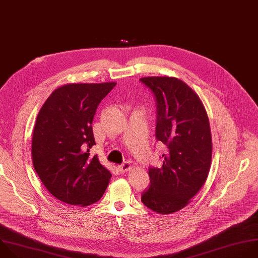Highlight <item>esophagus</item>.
Returning <instances> with one entry per match:
<instances>
[{
    "label": "esophagus",
    "instance_id": "obj_1",
    "mask_svg": "<svg viewBox=\"0 0 258 258\" xmlns=\"http://www.w3.org/2000/svg\"><path fill=\"white\" fill-rule=\"evenodd\" d=\"M118 169L121 173H124V172H126V171H130L132 169V164L130 162H125V163L119 165Z\"/></svg>",
    "mask_w": 258,
    "mask_h": 258
}]
</instances>
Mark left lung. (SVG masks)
<instances>
[{
  "label": "left lung",
  "instance_id": "obj_1",
  "mask_svg": "<svg viewBox=\"0 0 258 258\" xmlns=\"http://www.w3.org/2000/svg\"><path fill=\"white\" fill-rule=\"evenodd\" d=\"M157 101V140L167 153L150 168L151 185L142 196L150 210L169 215L185 208L204 186L212 163V134L206 108L189 86L175 77H144Z\"/></svg>",
  "mask_w": 258,
  "mask_h": 258
}]
</instances>
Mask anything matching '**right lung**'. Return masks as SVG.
<instances>
[{
    "instance_id": "obj_1",
    "label": "right lung",
    "mask_w": 258,
    "mask_h": 258,
    "mask_svg": "<svg viewBox=\"0 0 258 258\" xmlns=\"http://www.w3.org/2000/svg\"><path fill=\"white\" fill-rule=\"evenodd\" d=\"M115 82L71 83L56 88L40 108L31 143L33 167L58 201L87 207L98 202L112 176L91 156L92 121Z\"/></svg>"
}]
</instances>
